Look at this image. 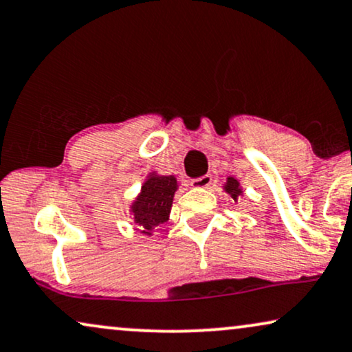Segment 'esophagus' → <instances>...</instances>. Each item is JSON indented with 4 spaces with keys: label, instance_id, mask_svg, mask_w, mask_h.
I'll return each mask as SVG.
<instances>
[{
    "label": "esophagus",
    "instance_id": "34e87169",
    "mask_svg": "<svg viewBox=\"0 0 352 352\" xmlns=\"http://www.w3.org/2000/svg\"><path fill=\"white\" fill-rule=\"evenodd\" d=\"M210 185H212V177H210V175H204V177H199V179L191 180V186H193V188H196V190L209 188Z\"/></svg>",
    "mask_w": 352,
    "mask_h": 352
}]
</instances>
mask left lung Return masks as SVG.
<instances>
[{
  "instance_id": "obj_1",
  "label": "left lung",
  "mask_w": 352,
  "mask_h": 352,
  "mask_svg": "<svg viewBox=\"0 0 352 352\" xmlns=\"http://www.w3.org/2000/svg\"><path fill=\"white\" fill-rule=\"evenodd\" d=\"M222 190L227 193L230 198L235 201V203H238V199L241 198L243 196V186L240 184V180L236 179V177H227V180L223 182L222 185Z\"/></svg>"
}]
</instances>
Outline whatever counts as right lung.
Returning <instances> with one entry per match:
<instances>
[{
	"label": "right lung",
	"instance_id": "right-lung-1",
	"mask_svg": "<svg viewBox=\"0 0 352 352\" xmlns=\"http://www.w3.org/2000/svg\"><path fill=\"white\" fill-rule=\"evenodd\" d=\"M179 186L175 175H161L156 170L148 173L129 209L130 219L137 225L140 233L151 236L164 222H167L173 196Z\"/></svg>",
	"mask_w": 352,
	"mask_h": 352
}]
</instances>
